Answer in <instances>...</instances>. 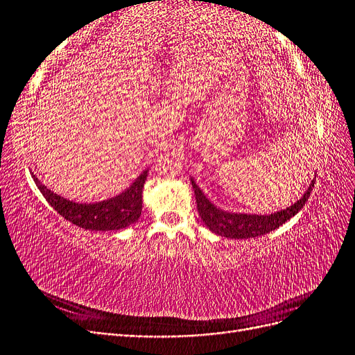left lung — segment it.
Returning <instances> with one entry per match:
<instances>
[{"instance_id":"left-lung-1","label":"left lung","mask_w":355,"mask_h":355,"mask_svg":"<svg viewBox=\"0 0 355 355\" xmlns=\"http://www.w3.org/2000/svg\"><path fill=\"white\" fill-rule=\"evenodd\" d=\"M315 179L311 182L308 191L304 194L297 202L293 206H290L286 210L277 211L270 216H259V214H235V213H227L222 211L218 207H214L213 204L204 197L201 189L197 187L194 179H191L192 189H194L197 209L200 213V218L204 222L206 227L218 235L227 239H253L261 237L268 232L277 230L282 227L284 222H287L290 218H293L295 214L305 206L306 200L309 198L311 191L314 188Z\"/></svg>"}]
</instances>
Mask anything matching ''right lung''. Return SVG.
I'll return each mask as SVG.
<instances>
[{
	"label": "right lung",
	"mask_w": 355,
	"mask_h": 355,
	"mask_svg": "<svg viewBox=\"0 0 355 355\" xmlns=\"http://www.w3.org/2000/svg\"><path fill=\"white\" fill-rule=\"evenodd\" d=\"M148 176V171L139 176L135 184L121 196L115 198L94 202V204H78L59 197L55 192L46 188L41 182L32 175L41 194L49 201L62 218L77 225L84 230L92 231H116L123 230L128 225L135 223L141 218L142 211V192Z\"/></svg>",
	"instance_id": "obj_1"
}]
</instances>
